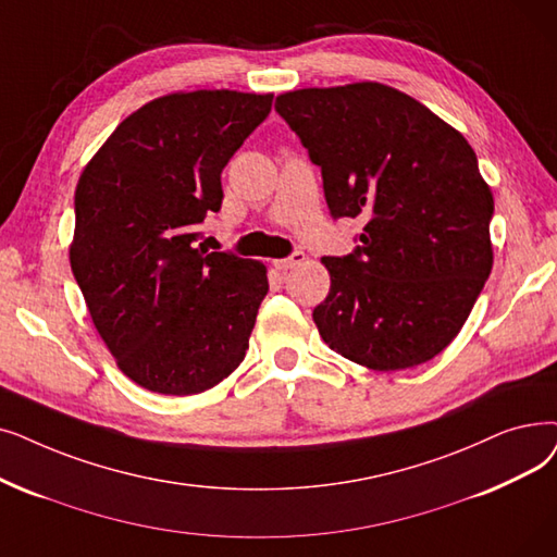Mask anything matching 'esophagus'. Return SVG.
I'll return each mask as SVG.
<instances>
[{
    "label": "esophagus",
    "mask_w": 557,
    "mask_h": 557,
    "mask_svg": "<svg viewBox=\"0 0 557 557\" xmlns=\"http://www.w3.org/2000/svg\"><path fill=\"white\" fill-rule=\"evenodd\" d=\"M302 261H305V252L296 250V252H292V255L284 257V259H275L273 263H275V269H280V271H288V269H296V265H300Z\"/></svg>",
    "instance_id": "obj_1"
}]
</instances>
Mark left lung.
I'll return each instance as SVG.
<instances>
[{
	"label": "left lung",
	"instance_id": "obj_1",
	"mask_svg": "<svg viewBox=\"0 0 557 557\" xmlns=\"http://www.w3.org/2000/svg\"><path fill=\"white\" fill-rule=\"evenodd\" d=\"M275 111L321 168L332 219H361L350 255L323 257V342L373 371L440 355L492 273V190L467 138L384 84L284 92Z\"/></svg>",
	"mask_w": 557,
	"mask_h": 557
}]
</instances>
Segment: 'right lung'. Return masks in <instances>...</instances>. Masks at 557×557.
Instances as JSON below:
<instances>
[{
	"instance_id": "add662e5",
	"label": "right lung",
	"mask_w": 557,
	"mask_h": 557,
	"mask_svg": "<svg viewBox=\"0 0 557 557\" xmlns=\"http://www.w3.org/2000/svg\"><path fill=\"white\" fill-rule=\"evenodd\" d=\"M273 95L173 92L115 127L75 190L70 265L120 371L190 396L246 357L265 265L196 248L221 211V173L271 113Z\"/></svg>"
}]
</instances>
